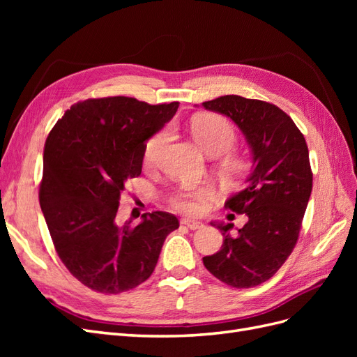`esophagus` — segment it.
<instances>
[{"instance_id":"esophagus-1","label":"esophagus","mask_w":357,"mask_h":357,"mask_svg":"<svg viewBox=\"0 0 357 357\" xmlns=\"http://www.w3.org/2000/svg\"><path fill=\"white\" fill-rule=\"evenodd\" d=\"M181 225H185V226H188L189 229H192V231H197V229H201L202 226H204V223L202 222H198V220H190V219H181V222H180Z\"/></svg>"}]
</instances>
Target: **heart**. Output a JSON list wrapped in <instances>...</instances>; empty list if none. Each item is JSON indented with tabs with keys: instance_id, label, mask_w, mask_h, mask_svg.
<instances>
[{
	"instance_id": "obj_1",
	"label": "heart",
	"mask_w": 357,
	"mask_h": 357,
	"mask_svg": "<svg viewBox=\"0 0 357 357\" xmlns=\"http://www.w3.org/2000/svg\"><path fill=\"white\" fill-rule=\"evenodd\" d=\"M188 129L197 144L210 156H220L219 168L225 176H238L244 169V159L229 152L236 142L235 128L228 119L214 113H199L190 117ZM169 142V131L167 128L159 129L144 144V164L152 168L159 164L162 153ZM215 190L210 185L183 186L176 189L168 197V204L172 210L183 214H199L214 199Z\"/></svg>"
}]
</instances>
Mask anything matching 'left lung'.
Here are the masks:
<instances>
[{
  "label": "left lung",
  "instance_id": "1",
  "mask_svg": "<svg viewBox=\"0 0 357 357\" xmlns=\"http://www.w3.org/2000/svg\"><path fill=\"white\" fill-rule=\"evenodd\" d=\"M207 110L231 117L253 152V171L225 207L248 220L231 235L234 223H211L223 234L222 248L202 257L225 284L247 289L271 278L294 252L312 189L308 147L302 132L277 105L225 95L205 101Z\"/></svg>",
  "mask_w": 357,
  "mask_h": 357
}]
</instances>
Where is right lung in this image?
Returning a JSON list of instances; mask_svg holds the SVG:
<instances>
[{"mask_svg": "<svg viewBox=\"0 0 357 357\" xmlns=\"http://www.w3.org/2000/svg\"><path fill=\"white\" fill-rule=\"evenodd\" d=\"M178 102L129 96L71 105L52 128L43 153L40 205L55 250L82 284L105 295L135 289L152 275L176 215L146 213L135 226L116 222L129 180L142 174L144 144Z\"/></svg>", "mask_w": 357, "mask_h": 357, "instance_id": "add662e5", "label": "right lung"}]
</instances>
